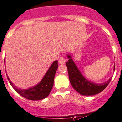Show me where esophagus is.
I'll list each match as a JSON object with an SVG mask.
<instances>
[{"mask_svg":"<svg viewBox=\"0 0 122 122\" xmlns=\"http://www.w3.org/2000/svg\"><path fill=\"white\" fill-rule=\"evenodd\" d=\"M58 62L60 64H65V62H66V60H65L64 58L61 57L58 60Z\"/></svg>","mask_w":122,"mask_h":122,"instance_id":"34e87169","label":"esophagus"}]
</instances>
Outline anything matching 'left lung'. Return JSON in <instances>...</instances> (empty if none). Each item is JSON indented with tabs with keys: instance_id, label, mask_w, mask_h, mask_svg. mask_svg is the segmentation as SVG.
I'll use <instances>...</instances> for the list:
<instances>
[{
	"instance_id": "obj_1",
	"label": "left lung",
	"mask_w": 122,
	"mask_h": 122,
	"mask_svg": "<svg viewBox=\"0 0 122 122\" xmlns=\"http://www.w3.org/2000/svg\"><path fill=\"white\" fill-rule=\"evenodd\" d=\"M67 56L69 61L67 62L66 66L69 73V80L73 88L77 92L83 96H92L97 94L103 90L111 81V78L107 81L101 84H97L90 81L85 78L75 64L71 56L67 54ZM115 70V65L114 70Z\"/></svg>"
}]
</instances>
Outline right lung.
Segmentation results:
<instances>
[{"label": "right lung", "instance_id": "add662e5", "mask_svg": "<svg viewBox=\"0 0 122 122\" xmlns=\"http://www.w3.org/2000/svg\"><path fill=\"white\" fill-rule=\"evenodd\" d=\"M58 67V61L56 60L51 64L49 69H48L47 72L46 73L41 81L38 84L28 89H21V88H17L10 81L8 75L7 78L14 89L21 96L32 101L41 100L47 97L52 90L53 82H54L55 75L56 71L57 70Z\"/></svg>", "mask_w": 122, "mask_h": 122}]
</instances>
